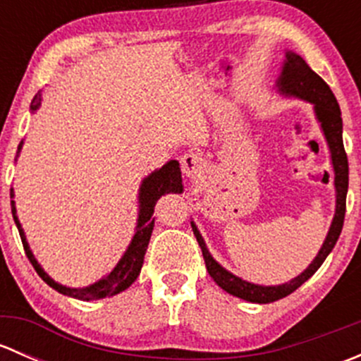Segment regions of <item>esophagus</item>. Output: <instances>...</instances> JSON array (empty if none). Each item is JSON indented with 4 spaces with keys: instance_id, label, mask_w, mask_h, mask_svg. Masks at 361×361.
<instances>
[{
    "instance_id": "esophagus-1",
    "label": "esophagus",
    "mask_w": 361,
    "mask_h": 361,
    "mask_svg": "<svg viewBox=\"0 0 361 361\" xmlns=\"http://www.w3.org/2000/svg\"><path fill=\"white\" fill-rule=\"evenodd\" d=\"M204 167H206V160L197 152H188V154H185L181 157V169H183V173L187 176L195 178L197 174L202 173Z\"/></svg>"
}]
</instances>
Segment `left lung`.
Listing matches in <instances>:
<instances>
[{
	"mask_svg": "<svg viewBox=\"0 0 361 361\" xmlns=\"http://www.w3.org/2000/svg\"><path fill=\"white\" fill-rule=\"evenodd\" d=\"M274 89L279 96L293 97V99H300L312 104L316 120H318L323 136L326 140V145L330 148V159H332L334 167V187H336V213H334L329 234H326L325 241H323L322 248H319L314 260L297 278L290 279V281L283 283V285L271 286L246 281V279L232 274L224 265L218 264L213 258V255L209 253V250H207L197 225L194 224V220L190 221L192 231H194V235L197 238L199 246L202 250V257L204 262H206L207 272L213 278V281L227 293L243 298V300L253 302V304H269V302H276L279 298L286 297V295L293 293L298 286L304 285L322 267V264L329 257L330 251L334 250L338 235H341L342 224H344L345 195H348L349 181L348 155H345L344 143H342L341 108H338L336 96L330 90V87L326 85L325 80L319 75H316L298 54H295L293 50H286L285 61L281 64L279 76L276 78Z\"/></svg>",
	"mask_w": 361,
	"mask_h": 361,
	"instance_id": "left-lung-1",
	"label": "left lung"
}]
</instances>
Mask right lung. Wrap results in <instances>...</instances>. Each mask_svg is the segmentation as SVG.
Returning <instances> with one entry per match:
<instances>
[{"label":"right lung","instance_id":"add662e5","mask_svg":"<svg viewBox=\"0 0 361 361\" xmlns=\"http://www.w3.org/2000/svg\"><path fill=\"white\" fill-rule=\"evenodd\" d=\"M42 92L36 94L31 101V113H36L39 106H42ZM24 141H20L19 148H17V157L20 155L23 150ZM17 160V159H16ZM181 194L183 192V183H181V171H180V162L178 160H169L167 164H164L160 169L152 171L147 178H143L140 185V192H137V220H136V228H134V235L130 239L129 246L123 251L122 258L118 260V264L108 272L106 276H103L101 279H97L96 283L89 286H82V288H71V286L61 285V283L54 281L49 274L45 272V269L38 264L36 257L32 255L31 248H29V243L25 239L24 228L20 225L19 216H17V207L16 201H12V214L13 220H16L17 228H19L20 239H23V245L27 255L29 262L32 264V267L36 269V272L39 274V278L47 283L49 286H52L54 290H57L59 293L68 295V297L80 298V300H99L104 297H113V295L123 292V290L129 288L136 278L140 276L141 267H143L145 253H147L148 243H150L152 231H154L155 218L154 209L155 204L162 195L166 194ZM13 188L10 190V197H13Z\"/></svg>","mask_w":361,"mask_h":361}]
</instances>
